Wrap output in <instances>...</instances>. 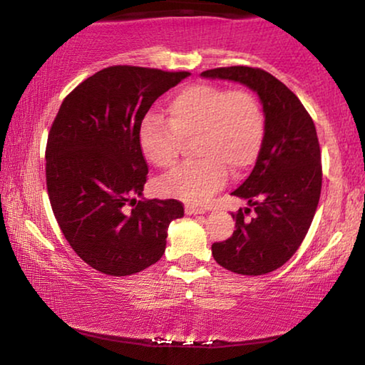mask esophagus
Masks as SVG:
<instances>
[{
	"label": "esophagus",
	"instance_id": "34e87169",
	"mask_svg": "<svg viewBox=\"0 0 365 365\" xmlns=\"http://www.w3.org/2000/svg\"><path fill=\"white\" fill-rule=\"evenodd\" d=\"M204 212H206V209H202V207L186 206V214H189V216H196V214H204Z\"/></svg>",
	"mask_w": 365,
	"mask_h": 365
}]
</instances>
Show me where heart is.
I'll use <instances>...</instances> for the list:
<instances>
[{
  "label": "heart",
  "instance_id": "b5f03b06",
  "mask_svg": "<svg viewBox=\"0 0 365 365\" xmlns=\"http://www.w3.org/2000/svg\"><path fill=\"white\" fill-rule=\"evenodd\" d=\"M169 119L148 114L139 128V148L156 168L179 161L184 143H192L196 161L174 169L159 182L169 197L191 204L207 201L227 179V169L241 176L256 164L266 136V116L247 89L192 84L168 104Z\"/></svg>",
  "mask_w": 365,
  "mask_h": 365
}]
</instances>
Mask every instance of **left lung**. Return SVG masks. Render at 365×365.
I'll return each instance as SVG.
<instances>
[{"label":"left lung","mask_w":365,"mask_h":365,"mask_svg":"<svg viewBox=\"0 0 365 365\" xmlns=\"http://www.w3.org/2000/svg\"><path fill=\"white\" fill-rule=\"evenodd\" d=\"M229 79L257 93L266 116V136L256 166L232 196L250 207L239 209L236 231L212 244L219 266L242 276L276 271L294 256L316 214L322 187L321 148L312 118L286 84L261 68L229 66L201 73Z\"/></svg>","instance_id":"1"}]
</instances>
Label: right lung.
<instances>
[{
    "label": "right lung",
    "mask_w": 365,
    "mask_h": 365,
    "mask_svg": "<svg viewBox=\"0 0 365 365\" xmlns=\"http://www.w3.org/2000/svg\"><path fill=\"white\" fill-rule=\"evenodd\" d=\"M187 71L109 66L64 98L48 134L46 187L73 251L108 276H131L163 257L176 199L143 196L148 164L139 128L156 99Z\"/></svg>",
    "instance_id": "add662e5"
}]
</instances>
